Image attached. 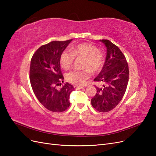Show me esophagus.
<instances>
[{
	"mask_svg": "<svg viewBox=\"0 0 156 156\" xmlns=\"http://www.w3.org/2000/svg\"><path fill=\"white\" fill-rule=\"evenodd\" d=\"M74 88H75V90H80V89H83V87L75 85V86H74Z\"/></svg>",
	"mask_w": 156,
	"mask_h": 156,
	"instance_id": "34e87169",
	"label": "esophagus"
}]
</instances>
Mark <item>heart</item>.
Here are the masks:
<instances>
[{"mask_svg": "<svg viewBox=\"0 0 156 156\" xmlns=\"http://www.w3.org/2000/svg\"><path fill=\"white\" fill-rule=\"evenodd\" d=\"M74 58H83V70H73L66 74L68 82L74 85L81 86L92 73H98L102 69L103 56L96 45L82 43L72 47L69 52L64 51L60 56V64L62 68L68 69L72 66Z\"/></svg>", "mask_w": 156, "mask_h": 156, "instance_id": "heart-1", "label": "heart"}]
</instances>
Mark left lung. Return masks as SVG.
Masks as SVG:
<instances>
[{
  "label": "left lung",
  "instance_id": "1",
  "mask_svg": "<svg viewBox=\"0 0 156 156\" xmlns=\"http://www.w3.org/2000/svg\"><path fill=\"white\" fill-rule=\"evenodd\" d=\"M107 48V56L100 73L94 79L102 84L96 88L91 100L92 107L101 112L113 109L122 100L129 81V68L123 53L108 40H101Z\"/></svg>",
  "mask_w": 156,
  "mask_h": 156
}]
</instances>
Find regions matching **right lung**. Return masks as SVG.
<instances>
[{"label": "right lung", "mask_w": 156, "mask_h": 156, "mask_svg": "<svg viewBox=\"0 0 156 156\" xmlns=\"http://www.w3.org/2000/svg\"><path fill=\"white\" fill-rule=\"evenodd\" d=\"M72 40L53 41L41 45L31 58L29 78L33 92L44 107L52 112H63L70 105L73 87L68 83L60 89L56 87L64 82L60 56Z\"/></svg>", "instance_id": "1"}]
</instances>
